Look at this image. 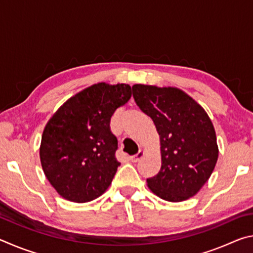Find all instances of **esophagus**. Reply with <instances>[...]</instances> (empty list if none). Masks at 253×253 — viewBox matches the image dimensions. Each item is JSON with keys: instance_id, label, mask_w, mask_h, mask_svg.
I'll list each match as a JSON object with an SVG mask.
<instances>
[{"instance_id": "obj_1", "label": "esophagus", "mask_w": 253, "mask_h": 253, "mask_svg": "<svg viewBox=\"0 0 253 253\" xmlns=\"http://www.w3.org/2000/svg\"><path fill=\"white\" fill-rule=\"evenodd\" d=\"M144 155H145V151H144V149H139V152L137 153L136 155H132V156H130L129 158H130L131 162L136 163V162H138V161L140 160V158H143Z\"/></svg>"}]
</instances>
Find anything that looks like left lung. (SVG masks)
<instances>
[{
  "label": "left lung",
  "instance_id": "left-lung-1",
  "mask_svg": "<svg viewBox=\"0 0 253 253\" xmlns=\"http://www.w3.org/2000/svg\"><path fill=\"white\" fill-rule=\"evenodd\" d=\"M132 97L160 135L162 166L156 176L147 178L148 188L169 202L188 200L208 182L219 157L211 119L176 87L137 84Z\"/></svg>",
  "mask_w": 253,
  "mask_h": 253
}]
</instances>
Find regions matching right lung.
I'll use <instances>...</instances> for the list:
<instances>
[{"instance_id": "right-lung-1", "label": "right lung", "mask_w": 253, "mask_h": 253, "mask_svg": "<svg viewBox=\"0 0 253 253\" xmlns=\"http://www.w3.org/2000/svg\"><path fill=\"white\" fill-rule=\"evenodd\" d=\"M129 84L98 83L69 98L49 119L42 134L40 161L60 196L85 203L109 187L121 163L110 118L130 99Z\"/></svg>"}]
</instances>
